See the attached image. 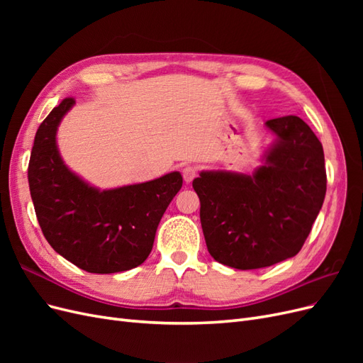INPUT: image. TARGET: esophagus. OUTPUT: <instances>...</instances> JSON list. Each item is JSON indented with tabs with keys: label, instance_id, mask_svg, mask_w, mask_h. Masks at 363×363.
<instances>
[{
	"label": "esophagus",
	"instance_id": "34e87169",
	"mask_svg": "<svg viewBox=\"0 0 363 363\" xmlns=\"http://www.w3.org/2000/svg\"><path fill=\"white\" fill-rule=\"evenodd\" d=\"M182 174H183V180L186 182V183H191L195 177H196V168L195 167H184L183 168V171H182Z\"/></svg>",
	"mask_w": 363,
	"mask_h": 363
}]
</instances>
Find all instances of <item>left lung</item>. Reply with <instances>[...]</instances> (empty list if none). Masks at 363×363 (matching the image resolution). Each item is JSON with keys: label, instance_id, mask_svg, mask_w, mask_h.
Here are the masks:
<instances>
[{"label": "left lung", "instance_id": "8db88e82", "mask_svg": "<svg viewBox=\"0 0 363 363\" xmlns=\"http://www.w3.org/2000/svg\"><path fill=\"white\" fill-rule=\"evenodd\" d=\"M276 140L252 175L203 171L192 182L211 256L236 269L294 257L320 213L327 175L324 151L298 116L269 119Z\"/></svg>", "mask_w": 363, "mask_h": 363}]
</instances>
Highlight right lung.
I'll use <instances>...</instances> for the list:
<instances>
[{
  "label": "right lung",
  "mask_w": 363,
  "mask_h": 363,
  "mask_svg": "<svg viewBox=\"0 0 363 363\" xmlns=\"http://www.w3.org/2000/svg\"><path fill=\"white\" fill-rule=\"evenodd\" d=\"M75 104L54 107L39 125L28 163V184L42 233L75 267L94 274L127 271L144 263L160 219L183 184L174 171L160 179L100 191L63 163L57 127Z\"/></svg>",
  "instance_id": "right-lung-1"
}]
</instances>
